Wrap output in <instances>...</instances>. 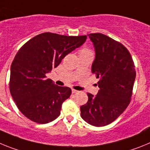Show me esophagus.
I'll use <instances>...</instances> for the list:
<instances>
[{
  "label": "esophagus",
  "instance_id": "obj_1",
  "mask_svg": "<svg viewBox=\"0 0 150 150\" xmlns=\"http://www.w3.org/2000/svg\"><path fill=\"white\" fill-rule=\"evenodd\" d=\"M71 92H72V93H78V92H79V91H76V90L72 89V90H71Z\"/></svg>",
  "mask_w": 150,
  "mask_h": 150
}]
</instances>
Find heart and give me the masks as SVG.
Segmentation results:
<instances>
[{
  "label": "heart",
  "mask_w": 150,
  "mask_h": 150,
  "mask_svg": "<svg viewBox=\"0 0 150 150\" xmlns=\"http://www.w3.org/2000/svg\"><path fill=\"white\" fill-rule=\"evenodd\" d=\"M81 53H88V54H92V52H91V50H89V49H88V48H85V49H83L81 51Z\"/></svg>",
  "instance_id": "heart-1"
}]
</instances>
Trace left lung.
Wrapping results in <instances>:
<instances>
[{"mask_svg":"<svg viewBox=\"0 0 150 150\" xmlns=\"http://www.w3.org/2000/svg\"><path fill=\"white\" fill-rule=\"evenodd\" d=\"M88 35L95 48L92 72L99 79L100 90L96 96L88 93L81 115L91 125L102 127L114 122L129 105L136 71L131 53L123 44L101 33Z\"/></svg>","mask_w":150,"mask_h":150,"instance_id":"1","label":"left lung"}]
</instances>
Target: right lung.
<instances>
[{"instance_id":"right-lung-1","label":"right lung","mask_w":150,"mask_h":150,"mask_svg":"<svg viewBox=\"0 0 150 150\" xmlns=\"http://www.w3.org/2000/svg\"><path fill=\"white\" fill-rule=\"evenodd\" d=\"M87 36L44 32L27 41L16 54L10 67V91L19 111L31 121L46 124L60 115L71 88L56 85L47 73L85 42Z\"/></svg>"}]
</instances>
